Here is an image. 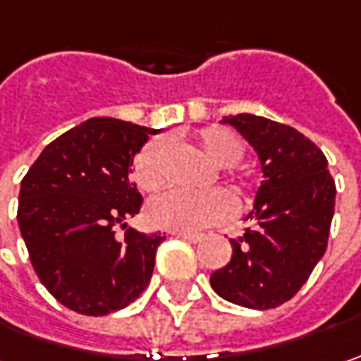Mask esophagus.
<instances>
[{"mask_svg": "<svg viewBox=\"0 0 361 361\" xmlns=\"http://www.w3.org/2000/svg\"><path fill=\"white\" fill-rule=\"evenodd\" d=\"M178 238H181V240H188V243H200L204 236L202 234H190V232H173Z\"/></svg>", "mask_w": 361, "mask_h": 361, "instance_id": "34e87169", "label": "esophagus"}]
</instances>
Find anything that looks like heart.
Instances as JSON below:
<instances>
[{
	"label": "heart",
	"instance_id": "heart-1",
	"mask_svg": "<svg viewBox=\"0 0 361 361\" xmlns=\"http://www.w3.org/2000/svg\"><path fill=\"white\" fill-rule=\"evenodd\" d=\"M197 147L216 167H232L243 159V145L232 135L208 129L197 135ZM165 143L149 141L139 151L133 164V178L139 190L155 192L164 183ZM232 212V200L222 190L208 192H165L147 206V220L155 228L169 232H200L226 220Z\"/></svg>",
	"mask_w": 361,
	"mask_h": 361
}]
</instances>
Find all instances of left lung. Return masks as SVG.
Segmentation results:
<instances>
[{"label": "left lung", "instance_id": "1", "mask_svg": "<svg viewBox=\"0 0 361 361\" xmlns=\"http://www.w3.org/2000/svg\"><path fill=\"white\" fill-rule=\"evenodd\" d=\"M259 153L262 178L244 236L232 259L212 273L222 299L248 309H274L305 285L327 248L336 181L323 151L289 125L257 115L224 117Z\"/></svg>", "mask_w": 361, "mask_h": 361}]
</instances>
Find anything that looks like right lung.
<instances>
[{
    "label": "right lung",
    "instance_id": "add662e5",
    "mask_svg": "<svg viewBox=\"0 0 361 361\" xmlns=\"http://www.w3.org/2000/svg\"><path fill=\"white\" fill-rule=\"evenodd\" d=\"M155 133L118 118H88L46 145L22 180L18 224L32 267L76 313H115L149 285L165 236L137 232L125 220L143 202L131 180L135 155Z\"/></svg>",
    "mask_w": 361,
    "mask_h": 361
}]
</instances>
